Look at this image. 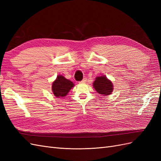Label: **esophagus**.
<instances>
[{
	"label": "esophagus",
	"mask_w": 161,
	"mask_h": 161,
	"mask_svg": "<svg viewBox=\"0 0 161 161\" xmlns=\"http://www.w3.org/2000/svg\"><path fill=\"white\" fill-rule=\"evenodd\" d=\"M86 82V78H85V79H82V80L80 81V83H85Z\"/></svg>",
	"instance_id": "34e87169"
}]
</instances>
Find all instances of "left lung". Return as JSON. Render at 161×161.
I'll use <instances>...</instances> for the list:
<instances>
[{
	"label": "left lung",
	"mask_w": 161,
	"mask_h": 161,
	"mask_svg": "<svg viewBox=\"0 0 161 161\" xmlns=\"http://www.w3.org/2000/svg\"><path fill=\"white\" fill-rule=\"evenodd\" d=\"M92 86L100 95H109L114 91V85L106 76H97L92 83Z\"/></svg>",
	"instance_id": "8db88e82"
}]
</instances>
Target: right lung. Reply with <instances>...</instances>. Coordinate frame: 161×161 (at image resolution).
I'll return each mask as SVG.
<instances>
[{
    "instance_id": "add662e5",
    "label": "right lung",
    "mask_w": 161,
    "mask_h": 161,
    "mask_svg": "<svg viewBox=\"0 0 161 161\" xmlns=\"http://www.w3.org/2000/svg\"><path fill=\"white\" fill-rule=\"evenodd\" d=\"M74 86L75 85L72 81L59 75L52 83V91L55 97H64Z\"/></svg>"
}]
</instances>
